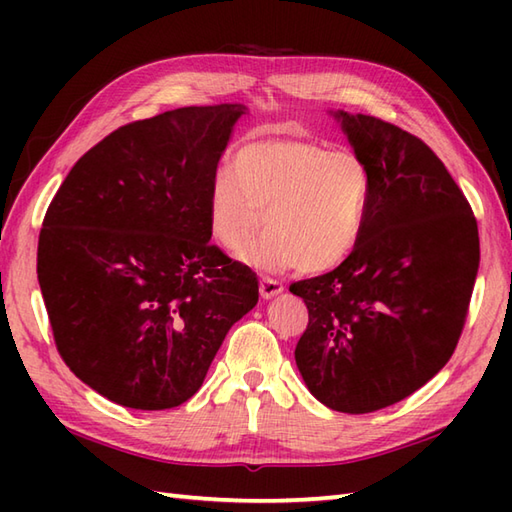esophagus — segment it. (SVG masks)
<instances>
[{"mask_svg": "<svg viewBox=\"0 0 512 512\" xmlns=\"http://www.w3.org/2000/svg\"><path fill=\"white\" fill-rule=\"evenodd\" d=\"M281 290H284V284H281L279 279H273V277H262V279H259V292H262L264 299L277 297Z\"/></svg>", "mask_w": 512, "mask_h": 512, "instance_id": "1", "label": "esophagus"}]
</instances>
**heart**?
<instances>
[{"instance_id": "1", "label": "heart", "mask_w": 512, "mask_h": 512, "mask_svg": "<svg viewBox=\"0 0 512 512\" xmlns=\"http://www.w3.org/2000/svg\"><path fill=\"white\" fill-rule=\"evenodd\" d=\"M372 202V169L356 151H332L308 138H266L239 149L233 171L217 173L209 220L217 242L239 255L266 213L270 231L253 250L259 268L328 273L363 242Z\"/></svg>"}]
</instances>
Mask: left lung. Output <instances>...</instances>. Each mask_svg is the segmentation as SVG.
Here are the masks:
<instances>
[{
  "mask_svg": "<svg viewBox=\"0 0 512 512\" xmlns=\"http://www.w3.org/2000/svg\"><path fill=\"white\" fill-rule=\"evenodd\" d=\"M334 118L372 169L374 202L354 255L290 286L310 317L295 361L325 407L369 413L411 396L449 363L480 237L471 204L418 136L365 114Z\"/></svg>",
  "mask_w": 512,
  "mask_h": 512,
  "instance_id": "left-lung-1",
  "label": "left lung"
}]
</instances>
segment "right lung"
Returning <instances> with one entry per match:
<instances>
[{"mask_svg":"<svg viewBox=\"0 0 512 512\" xmlns=\"http://www.w3.org/2000/svg\"><path fill=\"white\" fill-rule=\"evenodd\" d=\"M244 105L180 107L118 127L70 169L37 248L54 343L76 378L129 409L187 402L253 270L211 244L209 193Z\"/></svg>","mask_w":512,"mask_h":512,"instance_id":"1","label":"right lung"}]
</instances>
